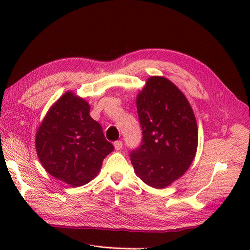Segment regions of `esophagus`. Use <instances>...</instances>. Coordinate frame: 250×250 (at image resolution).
I'll return each instance as SVG.
<instances>
[{
  "mask_svg": "<svg viewBox=\"0 0 250 250\" xmlns=\"http://www.w3.org/2000/svg\"><path fill=\"white\" fill-rule=\"evenodd\" d=\"M113 147H115L116 150H121L123 147V142L122 141H116L113 143Z\"/></svg>",
  "mask_w": 250,
  "mask_h": 250,
  "instance_id": "obj_1",
  "label": "esophagus"
}]
</instances>
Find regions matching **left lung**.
Listing matches in <instances>:
<instances>
[{
	"instance_id": "obj_1",
	"label": "left lung",
	"mask_w": 250,
	"mask_h": 250,
	"mask_svg": "<svg viewBox=\"0 0 250 250\" xmlns=\"http://www.w3.org/2000/svg\"><path fill=\"white\" fill-rule=\"evenodd\" d=\"M142 145L130 152L137 175L155 188L183 176L197 150L198 129L190 103L165 77L153 76L137 98Z\"/></svg>"
}]
</instances>
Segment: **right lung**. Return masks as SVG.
I'll return each mask as SVG.
<instances>
[{
  "label": "right lung",
  "instance_id": "add662e5",
  "mask_svg": "<svg viewBox=\"0 0 250 250\" xmlns=\"http://www.w3.org/2000/svg\"><path fill=\"white\" fill-rule=\"evenodd\" d=\"M89 108L84 99L67 92L50 108L36 132V152L43 168L72 187L92 180L113 151Z\"/></svg>",
  "mask_w": 250,
  "mask_h": 250
}]
</instances>
